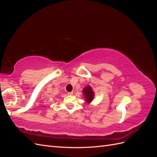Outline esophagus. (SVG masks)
Instances as JSON below:
<instances>
[{"mask_svg":"<svg viewBox=\"0 0 157 157\" xmlns=\"http://www.w3.org/2000/svg\"><path fill=\"white\" fill-rule=\"evenodd\" d=\"M67 94L69 95V96H72V95L73 94V92H69L67 93Z\"/></svg>","mask_w":157,"mask_h":157,"instance_id":"34e87169","label":"esophagus"}]
</instances>
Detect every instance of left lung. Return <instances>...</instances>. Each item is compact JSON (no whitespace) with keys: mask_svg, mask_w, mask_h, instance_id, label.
<instances>
[{"mask_svg":"<svg viewBox=\"0 0 157 157\" xmlns=\"http://www.w3.org/2000/svg\"><path fill=\"white\" fill-rule=\"evenodd\" d=\"M83 93L84 94V96L86 98V100L88 103L90 102L93 99L94 97V92L92 90V88L90 86L85 87L83 89Z\"/></svg>","mask_w":157,"mask_h":157,"instance_id":"left-lung-1","label":"left lung"}]
</instances>
